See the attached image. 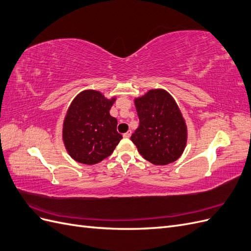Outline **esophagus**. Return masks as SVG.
Here are the masks:
<instances>
[{"mask_svg": "<svg viewBox=\"0 0 251 251\" xmlns=\"http://www.w3.org/2000/svg\"><path fill=\"white\" fill-rule=\"evenodd\" d=\"M131 135H132V132H131V131H127L126 133L124 134V137H125V138H130Z\"/></svg>", "mask_w": 251, "mask_h": 251, "instance_id": "obj_1", "label": "esophagus"}]
</instances>
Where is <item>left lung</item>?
Wrapping results in <instances>:
<instances>
[{
  "label": "left lung",
  "mask_w": 251,
  "mask_h": 251,
  "mask_svg": "<svg viewBox=\"0 0 251 251\" xmlns=\"http://www.w3.org/2000/svg\"><path fill=\"white\" fill-rule=\"evenodd\" d=\"M134 102L139 126L131 140L141 156L157 165L176 161L187 141L186 124L177 102L162 89L150 90Z\"/></svg>",
  "instance_id": "left-lung-1"
}]
</instances>
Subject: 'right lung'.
<instances>
[{"mask_svg":"<svg viewBox=\"0 0 251 251\" xmlns=\"http://www.w3.org/2000/svg\"><path fill=\"white\" fill-rule=\"evenodd\" d=\"M115 100L100 91L85 90L71 102L63 125V140L75 161L96 164L115 150L123 138L116 131L117 119L110 115Z\"/></svg>","mask_w":251,"mask_h":251,"instance_id":"1","label":"right lung"}]
</instances>
